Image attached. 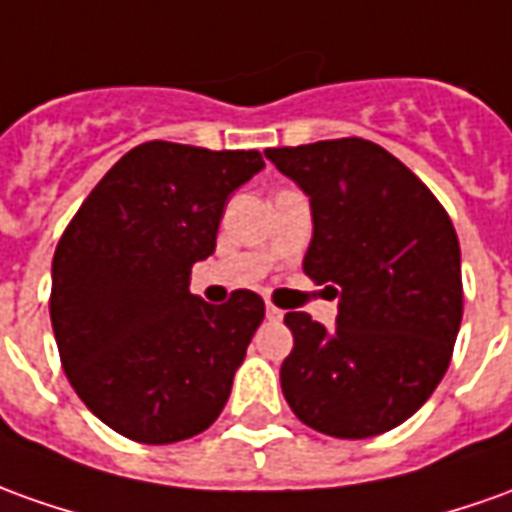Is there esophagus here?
<instances>
[{"mask_svg":"<svg viewBox=\"0 0 512 512\" xmlns=\"http://www.w3.org/2000/svg\"><path fill=\"white\" fill-rule=\"evenodd\" d=\"M264 315H267V320H281V317H284V312H281L278 306H273V303H267Z\"/></svg>","mask_w":512,"mask_h":512,"instance_id":"34e87169","label":"esophagus"}]
</instances>
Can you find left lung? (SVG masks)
Here are the masks:
<instances>
[{"mask_svg":"<svg viewBox=\"0 0 512 512\" xmlns=\"http://www.w3.org/2000/svg\"><path fill=\"white\" fill-rule=\"evenodd\" d=\"M264 155L312 206L303 273L340 298L331 331L306 312L284 317L295 340L284 398L331 438L390 432L435 393L463 320L449 214L396 155L357 136Z\"/></svg>","mask_w":512,"mask_h":512,"instance_id":"obj_1","label":"left lung"}]
</instances>
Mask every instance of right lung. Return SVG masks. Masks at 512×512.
Instances as JSON below:
<instances>
[{
    "label": "right lung",
    "instance_id": "add662e5",
    "mask_svg": "<svg viewBox=\"0 0 512 512\" xmlns=\"http://www.w3.org/2000/svg\"><path fill=\"white\" fill-rule=\"evenodd\" d=\"M256 150L144 142L105 172L52 259L49 317L74 393L114 432L164 446L209 429L231 396L264 301L211 306L189 292L217 248L228 195Z\"/></svg>",
    "mask_w": 512,
    "mask_h": 512
}]
</instances>
